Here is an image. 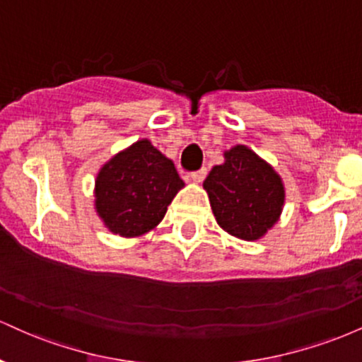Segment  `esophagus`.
Segmentation results:
<instances>
[{
  "mask_svg": "<svg viewBox=\"0 0 362 362\" xmlns=\"http://www.w3.org/2000/svg\"><path fill=\"white\" fill-rule=\"evenodd\" d=\"M206 175H207V170L201 168V170H197V172L190 173V180H192L194 184H201V182L206 178Z\"/></svg>",
  "mask_w": 362,
  "mask_h": 362,
  "instance_id": "34e87169",
  "label": "esophagus"
}]
</instances>
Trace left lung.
<instances>
[{"mask_svg": "<svg viewBox=\"0 0 362 362\" xmlns=\"http://www.w3.org/2000/svg\"><path fill=\"white\" fill-rule=\"evenodd\" d=\"M211 209L226 233L255 242L279 221L286 189L271 163L245 144L224 151L204 180Z\"/></svg>", "mask_w": 362, "mask_h": 362, "instance_id": "8db88e82", "label": "left lung"}]
</instances>
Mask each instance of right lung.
<instances>
[{
  "instance_id": "1",
  "label": "right lung",
  "mask_w": 362,
  "mask_h": 362,
  "mask_svg": "<svg viewBox=\"0 0 362 362\" xmlns=\"http://www.w3.org/2000/svg\"><path fill=\"white\" fill-rule=\"evenodd\" d=\"M184 185L173 161L149 139H139L97 173L95 211L114 235L141 236L160 224Z\"/></svg>"
}]
</instances>
